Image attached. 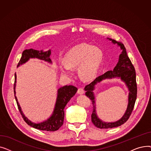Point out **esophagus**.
I'll list each match as a JSON object with an SVG mask.
<instances>
[{
  "mask_svg": "<svg viewBox=\"0 0 151 151\" xmlns=\"http://www.w3.org/2000/svg\"><path fill=\"white\" fill-rule=\"evenodd\" d=\"M78 93H79V94H80V95H82V94H83L84 93V90H83V88H78Z\"/></svg>",
  "mask_w": 151,
  "mask_h": 151,
  "instance_id": "obj_1",
  "label": "esophagus"
}]
</instances>
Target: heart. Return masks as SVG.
Instances as JSON below:
<instances>
[{
    "label": "heart",
    "mask_w": 151,
    "mask_h": 151,
    "mask_svg": "<svg viewBox=\"0 0 151 151\" xmlns=\"http://www.w3.org/2000/svg\"><path fill=\"white\" fill-rule=\"evenodd\" d=\"M104 58V52L99 47L86 43L78 44L65 54L64 62H59V68L62 75L70 76L73 74L72 68L78 67L79 75L88 81L99 73Z\"/></svg>",
    "instance_id": "b5f03b06"
}]
</instances>
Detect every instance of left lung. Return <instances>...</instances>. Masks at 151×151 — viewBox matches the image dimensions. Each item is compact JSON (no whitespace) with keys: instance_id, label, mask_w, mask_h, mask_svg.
Wrapping results in <instances>:
<instances>
[{"instance_id":"8db88e82","label":"left lung","mask_w":151,"mask_h":151,"mask_svg":"<svg viewBox=\"0 0 151 151\" xmlns=\"http://www.w3.org/2000/svg\"><path fill=\"white\" fill-rule=\"evenodd\" d=\"M113 44H116L120 47L122 50L121 54L119 57V60L116 66L113 71H108L104 74L96 78V80L89 84L87 85L84 90L86 96L89 97L92 102L93 111L91 114V119L94 125L99 129H111L121 126L124 124L129 118L132 112L137 96V86L136 82V72L134 68L132 63L126 49L120 42H117L115 40L107 38ZM113 78H119L124 82L129 90L128 105V108L123 116L117 122L113 123H108L102 121L98 117L96 110V101L93 91L95 89L96 85L105 79H110Z\"/></svg>"}]
</instances>
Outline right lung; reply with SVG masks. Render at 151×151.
I'll return each mask as SVG.
<instances>
[{"mask_svg": "<svg viewBox=\"0 0 151 151\" xmlns=\"http://www.w3.org/2000/svg\"><path fill=\"white\" fill-rule=\"evenodd\" d=\"M51 54V50H49L46 51L43 50L38 51L34 49L26 50L22 52L21 58L18 63L17 67L26 63L30 59H38L44 60L49 63H52L50 59ZM16 84H17V74L14 73V93L16 101L21 114L22 116L23 119L32 127L40 130L54 132L58 130L63 125V119H64V108L68 102L72 98L76 93L78 89L73 86H64L60 87L58 90V94L56 101L54 106L53 112L51 116L46 120L35 123L32 122L30 120L25 116L21 109V107L18 101L17 97H16Z\"/></svg>", "mask_w": 151, "mask_h": 151, "instance_id": "obj_1", "label": "right lung"}]
</instances>
